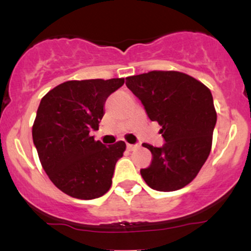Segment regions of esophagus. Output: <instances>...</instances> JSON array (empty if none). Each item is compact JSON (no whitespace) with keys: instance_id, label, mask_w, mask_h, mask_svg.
Segmentation results:
<instances>
[{"instance_id":"1","label":"esophagus","mask_w":251,"mask_h":251,"mask_svg":"<svg viewBox=\"0 0 251 251\" xmlns=\"http://www.w3.org/2000/svg\"><path fill=\"white\" fill-rule=\"evenodd\" d=\"M127 148L128 151H134V150H137L138 148H139V145H137V144H134V145H132V144H127Z\"/></svg>"}]
</instances>
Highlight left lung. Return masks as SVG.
<instances>
[{"label":"left lung","mask_w":251,"mask_h":251,"mask_svg":"<svg viewBox=\"0 0 251 251\" xmlns=\"http://www.w3.org/2000/svg\"><path fill=\"white\" fill-rule=\"evenodd\" d=\"M152 122L162 126L164 145L144 143L152 153L140 175L151 189L176 191L195 179L211 151L217 113L210 89L176 71H152L126 77Z\"/></svg>","instance_id":"1"}]
</instances>
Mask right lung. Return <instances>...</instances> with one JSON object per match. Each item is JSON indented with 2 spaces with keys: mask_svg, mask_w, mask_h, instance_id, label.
<instances>
[{
  "mask_svg": "<svg viewBox=\"0 0 251 251\" xmlns=\"http://www.w3.org/2000/svg\"><path fill=\"white\" fill-rule=\"evenodd\" d=\"M124 82V77L71 80L41 99L33 125L34 145L50 179L71 197L94 200L111 188L126 144L105 146L89 132L99 128L106 99Z\"/></svg>",
  "mask_w": 251,
  "mask_h": 251,
  "instance_id": "add662e5",
  "label": "right lung"
}]
</instances>
